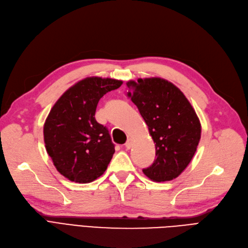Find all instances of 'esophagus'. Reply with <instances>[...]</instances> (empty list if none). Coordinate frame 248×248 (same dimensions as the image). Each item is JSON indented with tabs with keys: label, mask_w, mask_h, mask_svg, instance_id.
<instances>
[{
	"label": "esophagus",
	"mask_w": 248,
	"mask_h": 248,
	"mask_svg": "<svg viewBox=\"0 0 248 248\" xmlns=\"http://www.w3.org/2000/svg\"><path fill=\"white\" fill-rule=\"evenodd\" d=\"M124 145H125V148L126 149H130L132 147V145H133V140L131 138H129V139H127V141L125 142Z\"/></svg>",
	"instance_id": "esophagus-1"
}]
</instances>
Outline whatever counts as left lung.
I'll return each mask as SVG.
<instances>
[{"label": "left lung", "instance_id": "left-lung-1", "mask_svg": "<svg viewBox=\"0 0 248 248\" xmlns=\"http://www.w3.org/2000/svg\"><path fill=\"white\" fill-rule=\"evenodd\" d=\"M126 86L155 143L156 159L143 172L154 182L176 179L200 141L201 124L194 108L179 88L160 78L130 80Z\"/></svg>", "mask_w": 248, "mask_h": 248}]
</instances>
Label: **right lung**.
Instances as JSON below:
<instances>
[{
  "label": "right lung",
  "instance_id": "right-lung-1",
  "mask_svg": "<svg viewBox=\"0 0 248 248\" xmlns=\"http://www.w3.org/2000/svg\"><path fill=\"white\" fill-rule=\"evenodd\" d=\"M123 81L86 78L54 104L44 124V141L55 168L71 182L86 184L102 176L114 153L107 127L95 118L99 100Z\"/></svg>",
  "mask_w": 248,
  "mask_h": 248
}]
</instances>
